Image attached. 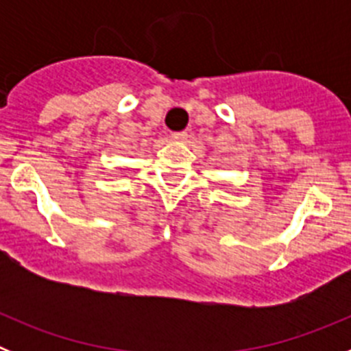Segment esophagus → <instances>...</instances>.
I'll use <instances>...</instances> for the list:
<instances>
[{
  "label": "esophagus",
  "instance_id": "obj_1",
  "mask_svg": "<svg viewBox=\"0 0 351 351\" xmlns=\"http://www.w3.org/2000/svg\"><path fill=\"white\" fill-rule=\"evenodd\" d=\"M186 138H188V132H176V133H172V141L184 142Z\"/></svg>",
  "mask_w": 351,
  "mask_h": 351
}]
</instances>
